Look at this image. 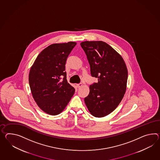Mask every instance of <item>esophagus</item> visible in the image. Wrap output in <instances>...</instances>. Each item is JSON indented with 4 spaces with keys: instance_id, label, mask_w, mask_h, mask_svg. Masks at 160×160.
<instances>
[{
    "instance_id": "esophagus-1",
    "label": "esophagus",
    "mask_w": 160,
    "mask_h": 160,
    "mask_svg": "<svg viewBox=\"0 0 160 160\" xmlns=\"http://www.w3.org/2000/svg\"><path fill=\"white\" fill-rule=\"evenodd\" d=\"M82 83H79L78 84H77V87H78V88H80L81 87H82Z\"/></svg>"
}]
</instances>
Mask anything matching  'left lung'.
<instances>
[{"label": "left lung", "instance_id": "8db88e82", "mask_svg": "<svg viewBox=\"0 0 160 160\" xmlns=\"http://www.w3.org/2000/svg\"><path fill=\"white\" fill-rule=\"evenodd\" d=\"M80 45L90 63L91 76L98 80L90 86L85 103L93 116L105 117L116 109L124 97L127 68L121 55L104 42L85 41Z\"/></svg>", "mask_w": 160, "mask_h": 160}]
</instances>
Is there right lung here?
<instances>
[{
    "mask_svg": "<svg viewBox=\"0 0 160 160\" xmlns=\"http://www.w3.org/2000/svg\"><path fill=\"white\" fill-rule=\"evenodd\" d=\"M76 44L69 42L50 45L38 55L31 68L29 83L33 98L50 115L61 113L75 92L67 82L65 70L67 58Z\"/></svg>",
    "mask_w": 160,
    "mask_h": 160,
    "instance_id": "right-lung-1",
    "label": "right lung"
}]
</instances>
